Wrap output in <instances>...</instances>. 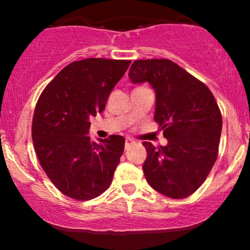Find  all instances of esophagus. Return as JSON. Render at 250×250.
I'll list each match as a JSON object with an SVG mask.
<instances>
[{
    "instance_id": "34e87169",
    "label": "esophagus",
    "mask_w": 250,
    "mask_h": 250,
    "mask_svg": "<svg viewBox=\"0 0 250 250\" xmlns=\"http://www.w3.org/2000/svg\"><path fill=\"white\" fill-rule=\"evenodd\" d=\"M134 143V141L131 139H125V148H128L129 146H131Z\"/></svg>"
}]
</instances>
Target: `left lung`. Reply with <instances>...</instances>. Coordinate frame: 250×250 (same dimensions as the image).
<instances>
[{
  "mask_svg": "<svg viewBox=\"0 0 250 250\" xmlns=\"http://www.w3.org/2000/svg\"><path fill=\"white\" fill-rule=\"evenodd\" d=\"M129 79L154 88V120L168 140L165 147L143 142L146 179L159 193L185 199L201 187L217 159L222 130L219 105L205 83L170 60H136Z\"/></svg>",
  "mask_w": 250,
  "mask_h": 250,
  "instance_id": "1",
  "label": "left lung"
}]
</instances>
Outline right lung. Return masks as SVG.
<instances>
[{
  "label": "right lung",
  "mask_w": 250,
  "mask_h": 250,
  "mask_svg": "<svg viewBox=\"0 0 250 250\" xmlns=\"http://www.w3.org/2000/svg\"><path fill=\"white\" fill-rule=\"evenodd\" d=\"M130 62L108 59L71 62L37 101L31 127L34 148L49 180L71 199L97 197L113 181L125 139L110 135L101 143L93 142L88 136L89 120L102 113Z\"/></svg>",
  "instance_id": "add662e5"
}]
</instances>
